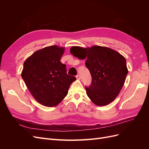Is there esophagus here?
Returning <instances> with one entry per match:
<instances>
[{"mask_svg": "<svg viewBox=\"0 0 149 149\" xmlns=\"http://www.w3.org/2000/svg\"><path fill=\"white\" fill-rule=\"evenodd\" d=\"M76 79H81V77H80V76H79V74L76 75Z\"/></svg>", "mask_w": 149, "mask_h": 149, "instance_id": "34e87169", "label": "esophagus"}]
</instances>
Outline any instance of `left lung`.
I'll return each instance as SVG.
<instances>
[{"mask_svg":"<svg viewBox=\"0 0 149 149\" xmlns=\"http://www.w3.org/2000/svg\"><path fill=\"white\" fill-rule=\"evenodd\" d=\"M71 53L79 59H86L85 65L92 76L86 94L97 106L109 104L118 96L124 84L128 70L125 58L111 48L98 45L82 48L72 47Z\"/></svg>","mask_w":149,"mask_h":149,"instance_id":"obj_1","label":"left lung"}]
</instances>
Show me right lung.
<instances>
[{
    "instance_id": "1",
    "label": "right lung",
    "mask_w": 149,
    "mask_h": 149,
    "mask_svg": "<svg viewBox=\"0 0 149 149\" xmlns=\"http://www.w3.org/2000/svg\"><path fill=\"white\" fill-rule=\"evenodd\" d=\"M64 47L52 45L33 53L26 59L21 76L37 101L47 107L57 106L66 97L76 78L66 73L60 59Z\"/></svg>"
}]
</instances>
